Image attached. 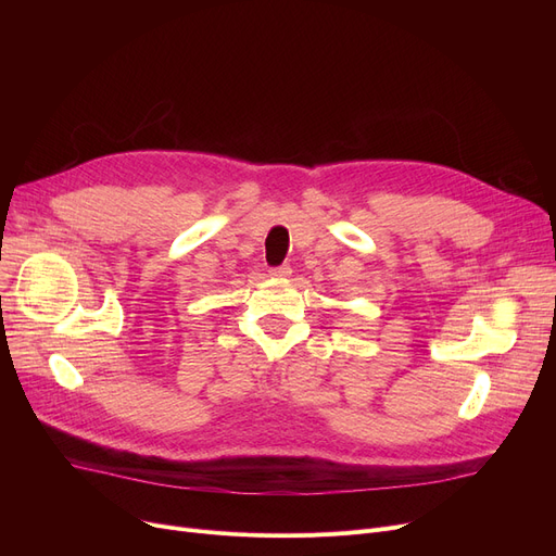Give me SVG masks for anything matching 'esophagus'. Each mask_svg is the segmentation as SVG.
<instances>
[{
	"label": "esophagus",
	"mask_w": 556,
	"mask_h": 556,
	"mask_svg": "<svg viewBox=\"0 0 556 556\" xmlns=\"http://www.w3.org/2000/svg\"><path fill=\"white\" fill-rule=\"evenodd\" d=\"M290 273H293V270H290L288 263H283V266H277V268H270V275H273V277H279V279L290 277Z\"/></svg>",
	"instance_id": "esophagus-1"
}]
</instances>
